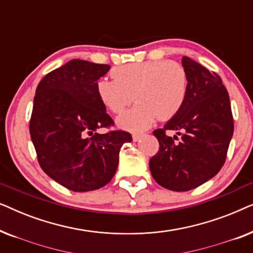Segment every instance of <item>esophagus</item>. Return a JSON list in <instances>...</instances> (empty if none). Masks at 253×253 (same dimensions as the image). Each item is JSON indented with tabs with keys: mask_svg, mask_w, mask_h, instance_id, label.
I'll return each mask as SVG.
<instances>
[{
	"mask_svg": "<svg viewBox=\"0 0 253 253\" xmlns=\"http://www.w3.org/2000/svg\"><path fill=\"white\" fill-rule=\"evenodd\" d=\"M143 136H144V134H141V133H133L132 134V139H133V141H138Z\"/></svg>",
	"mask_w": 253,
	"mask_h": 253,
	"instance_id": "34e87169",
	"label": "esophagus"
}]
</instances>
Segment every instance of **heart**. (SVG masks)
Segmentation results:
<instances>
[{
	"mask_svg": "<svg viewBox=\"0 0 253 253\" xmlns=\"http://www.w3.org/2000/svg\"><path fill=\"white\" fill-rule=\"evenodd\" d=\"M114 81L96 82V94L109 112L121 114L131 102L132 108L117 119L121 129L138 132L150 127L155 119L168 121L178 114L188 94V75L181 64L159 60L119 65L112 69Z\"/></svg>",
	"mask_w": 253,
	"mask_h": 253,
	"instance_id": "1",
	"label": "heart"
}]
</instances>
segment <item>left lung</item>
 <instances>
[{
	"mask_svg": "<svg viewBox=\"0 0 253 253\" xmlns=\"http://www.w3.org/2000/svg\"><path fill=\"white\" fill-rule=\"evenodd\" d=\"M182 65L188 75L184 105L162 129L153 131L160 146L150 160L155 182L171 191H189L214 177L234 133L229 95L221 78L190 57H183ZM171 129L178 131L179 140L165 133Z\"/></svg>",
	"mask_w": 253,
	"mask_h": 253,
	"instance_id": "obj_1",
	"label": "left lung"
}]
</instances>
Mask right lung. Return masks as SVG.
I'll return each instance as SVG.
<instances>
[{"label": "right lung", "mask_w": 253, "mask_h": 253, "mask_svg": "<svg viewBox=\"0 0 253 253\" xmlns=\"http://www.w3.org/2000/svg\"><path fill=\"white\" fill-rule=\"evenodd\" d=\"M110 69L72 60L41 79L34 96L30 134L42 170L75 192L98 190L110 182L123 144L132 137L122 130L98 133L114 126L96 94V82Z\"/></svg>", "instance_id": "obj_1"}]
</instances>
